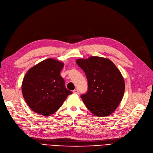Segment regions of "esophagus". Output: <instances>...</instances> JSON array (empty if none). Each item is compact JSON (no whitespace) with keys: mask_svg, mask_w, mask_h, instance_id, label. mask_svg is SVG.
Instances as JSON below:
<instances>
[{"mask_svg":"<svg viewBox=\"0 0 153 153\" xmlns=\"http://www.w3.org/2000/svg\"><path fill=\"white\" fill-rule=\"evenodd\" d=\"M73 93H75V94H78L79 91H78V90H74L73 91Z\"/></svg>","mask_w":153,"mask_h":153,"instance_id":"obj_1","label":"esophagus"}]
</instances>
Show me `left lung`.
Instances as JSON below:
<instances>
[{
  "label": "left lung",
  "mask_w": 153,
  "mask_h": 153,
  "mask_svg": "<svg viewBox=\"0 0 153 153\" xmlns=\"http://www.w3.org/2000/svg\"><path fill=\"white\" fill-rule=\"evenodd\" d=\"M76 62L88 79V92L81 96L84 103L96 116H110L124 95L125 84L121 72L106 58L90 56Z\"/></svg>",
  "instance_id": "1"
}]
</instances>
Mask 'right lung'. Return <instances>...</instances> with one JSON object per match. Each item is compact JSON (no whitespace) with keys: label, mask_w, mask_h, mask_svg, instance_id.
Here are the masks:
<instances>
[{"label":"right lung","mask_w":153,"mask_h":153,"mask_svg":"<svg viewBox=\"0 0 153 153\" xmlns=\"http://www.w3.org/2000/svg\"><path fill=\"white\" fill-rule=\"evenodd\" d=\"M64 63L48 58L29 69L22 81V91L28 107L36 113L49 116L59 109L72 91L65 87L60 76Z\"/></svg>","instance_id":"obj_1"}]
</instances>
